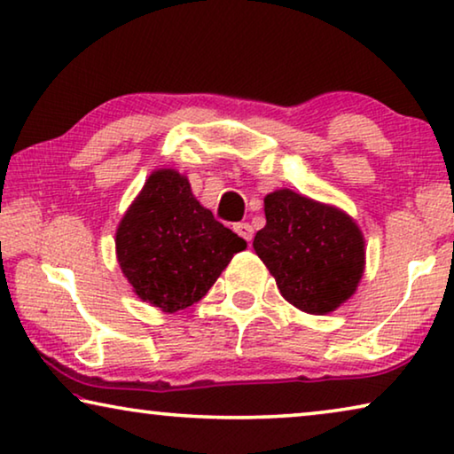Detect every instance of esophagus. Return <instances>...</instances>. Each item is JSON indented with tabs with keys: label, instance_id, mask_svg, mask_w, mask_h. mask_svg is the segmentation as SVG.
<instances>
[{
	"label": "esophagus",
	"instance_id": "34e87169",
	"mask_svg": "<svg viewBox=\"0 0 454 454\" xmlns=\"http://www.w3.org/2000/svg\"><path fill=\"white\" fill-rule=\"evenodd\" d=\"M234 232L239 234V236H242V239H245L247 242H250V240H253L254 230H253V226L248 224V222H240V224L234 226Z\"/></svg>",
	"mask_w": 454,
	"mask_h": 454
}]
</instances>
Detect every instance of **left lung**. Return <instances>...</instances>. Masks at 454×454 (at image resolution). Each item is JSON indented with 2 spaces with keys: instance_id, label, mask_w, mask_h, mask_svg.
Returning a JSON list of instances; mask_svg holds the SVG:
<instances>
[{
  "instance_id": "1",
  "label": "left lung",
  "mask_w": 454,
  "mask_h": 454,
  "mask_svg": "<svg viewBox=\"0 0 454 454\" xmlns=\"http://www.w3.org/2000/svg\"><path fill=\"white\" fill-rule=\"evenodd\" d=\"M265 218L254 253L292 306L326 316L355 295L364 273V236L347 212L283 187L265 195Z\"/></svg>"
}]
</instances>
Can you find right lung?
Wrapping results in <instances>:
<instances>
[{
    "mask_svg": "<svg viewBox=\"0 0 454 454\" xmlns=\"http://www.w3.org/2000/svg\"><path fill=\"white\" fill-rule=\"evenodd\" d=\"M245 248L175 168L148 175L116 230V259L132 292L167 314L200 301Z\"/></svg>",
    "mask_w": 454,
    "mask_h": 454,
    "instance_id": "add662e5",
    "label": "right lung"
}]
</instances>
